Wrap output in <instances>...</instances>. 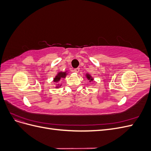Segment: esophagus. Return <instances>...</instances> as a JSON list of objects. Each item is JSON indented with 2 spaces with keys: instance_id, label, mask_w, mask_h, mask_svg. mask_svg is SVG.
Returning a JSON list of instances; mask_svg holds the SVG:
<instances>
[{
  "instance_id": "esophagus-1",
  "label": "esophagus",
  "mask_w": 151,
  "mask_h": 151,
  "mask_svg": "<svg viewBox=\"0 0 151 151\" xmlns=\"http://www.w3.org/2000/svg\"><path fill=\"white\" fill-rule=\"evenodd\" d=\"M79 68H75V69L74 70V71L76 72V73H78L79 72Z\"/></svg>"
}]
</instances>
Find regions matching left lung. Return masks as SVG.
<instances>
[{"label":"left lung","instance_id":"8db88e82","mask_svg":"<svg viewBox=\"0 0 151 151\" xmlns=\"http://www.w3.org/2000/svg\"><path fill=\"white\" fill-rule=\"evenodd\" d=\"M86 77L87 78V79H88L89 81V83H91V82L94 81V78L93 77L91 76V74H89V73H86Z\"/></svg>","mask_w":151,"mask_h":151}]
</instances>
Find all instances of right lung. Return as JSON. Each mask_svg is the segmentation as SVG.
I'll return each mask as SVG.
<instances>
[{"label": "right lung", "mask_w": 151, "mask_h": 151, "mask_svg": "<svg viewBox=\"0 0 151 151\" xmlns=\"http://www.w3.org/2000/svg\"><path fill=\"white\" fill-rule=\"evenodd\" d=\"M67 75H68V71H65V72L59 71L57 72V75L55 76V77H54L53 80V82H54L55 83H56V84H55L56 89L60 88V87L62 86V84H59V82L62 80V79L65 78Z\"/></svg>", "instance_id": "right-lung-1"}]
</instances>
